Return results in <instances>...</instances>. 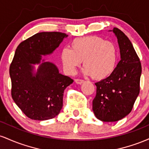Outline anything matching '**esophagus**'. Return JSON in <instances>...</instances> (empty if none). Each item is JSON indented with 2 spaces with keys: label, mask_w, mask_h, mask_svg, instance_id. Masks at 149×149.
<instances>
[{
  "label": "esophagus",
  "mask_w": 149,
  "mask_h": 149,
  "mask_svg": "<svg viewBox=\"0 0 149 149\" xmlns=\"http://www.w3.org/2000/svg\"><path fill=\"white\" fill-rule=\"evenodd\" d=\"M75 82L77 83V84H82V83L84 82V80H82V79H78V78H77V79L75 80Z\"/></svg>",
  "instance_id": "obj_1"
}]
</instances>
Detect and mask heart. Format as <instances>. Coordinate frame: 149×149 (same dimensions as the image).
<instances>
[{
	"label": "heart",
	"instance_id": "heart-1",
	"mask_svg": "<svg viewBox=\"0 0 149 149\" xmlns=\"http://www.w3.org/2000/svg\"><path fill=\"white\" fill-rule=\"evenodd\" d=\"M69 48L61 52V60L65 71L72 74L83 61L84 73L95 80L105 79L117 66L118 50L113 42L97 36L77 38Z\"/></svg>",
	"mask_w": 149,
	"mask_h": 149
}]
</instances>
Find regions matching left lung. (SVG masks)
<instances>
[{
	"label": "left lung",
	"mask_w": 149,
	"mask_h": 149,
	"mask_svg": "<svg viewBox=\"0 0 149 149\" xmlns=\"http://www.w3.org/2000/svg\"><path fill=\"white\" fill-rule=\"evenodd\" d=\"M118 38L121 59L111 76L95 83L97 94L92 110L97 118L115 122L132 109L140 90L141 65L132 44L119 29L113 30Z\"/></svg>",
	"instance_id": "8db88e82"
}]
</instances>
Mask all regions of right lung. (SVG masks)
<instances>
[{
	"mask_svg": "<svg viewBox=\"0 0 149 149\" xmlns=\"http://www.w3.org/2000/svg\"><path fill=\"white\" fill-rule=\"evenodd\" d=\"M68 36L61 32H41L22 41L10 66L11 95L15 104L29 118L52 119L60 112L65 88L73 83L59 73L57 66L46 61L36 76L31 64H38L41 55L52 53Z\"/></svg>",
	"mask_w": 149,
	"mask_h": 149,
	"instance_id": "1",
	"label": "right lung"
}]
</instances>
